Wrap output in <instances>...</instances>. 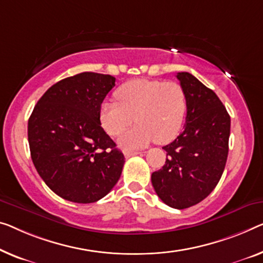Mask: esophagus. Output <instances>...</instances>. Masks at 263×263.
Segmentation results:
<instances>
[{"mask_svg":"<svg viewBox=\"0 0 263 263\" xmlns=\"http://www.w3.org/2000/svg\"><path fill=\"white\" fill-rule=\"evenodd\" d=\"M143 152H139V151H126L125 152V157L128 158V157H132V156H137V155H142Z\"/></svg>","mask_w":263,"mask_h":263,"instance_id":"34e87169","label":"esophagus"}]
</instances>
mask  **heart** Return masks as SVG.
I'll return each mask as SVG.
<instances>
[{
  "label": "heart",
  "mask_w": 263,
  "mask_h": 263,
  "mask_svg": "<svg viewBox=\"0 0 263 263\" xmlns=\"http://www.w3.org/2000/svg\"><path fill=\"white\" fill-rule=\"evenodd\" d=\"M116 97L119 104L104 101L100 106V123L105 131L118 136L133 119L138 123L120 137V146L143 147L154 140L166 144L181 131L186 113V97L178 82L132 80L120 86Z\"/></svg>",
  "instance_id": "obj_1"
}]
</instances>
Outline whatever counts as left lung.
I'll return each instance as SVG.
<instances>
[{
  "instance_id": "8db88e82",
  "label": "left lung",
  "mask_w": 263,
  "mask_h": 263,
  "mask_svg": "<svg viewBox=\"0 0 263 263\" xmlns=\"http://www.w3.org/2000/svg\"><path fill=\"white\" fill-rule=\"evenodd\" d=\"M186 97V124L163 146L166 160L151 175L156 194L166 205L185 209L215 189L229 150L230 117L213 89L187 72L177 73Z\"/></svg>"
}]
</instances>
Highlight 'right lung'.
<instances>
[{"label":"right lung","mask_w":263,"mask_h":263,"mask_svg":"<svg viewBox=\"0 0 263 263\" xmlns=\"http://www.w3.org/2000/svg\"><path fill=\"white\" fill-rule=\"evenodd\" d=\"M115 86L108 74H77L47 89L31 112V160L47 186L64 199L97 202L120 178L125 157L100 123V106Z\"/></svg>","instance_id":"right-lung-1"}]
</instances>
